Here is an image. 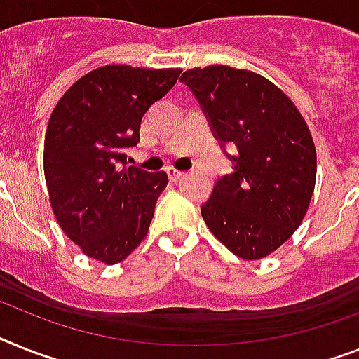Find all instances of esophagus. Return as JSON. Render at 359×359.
Masks as SVG:
<instances>
[{
    "label": "esophagus",
    "mask_w": 359,
    "mask_h": 359,
    "mask_svg": "<svg viewBox=\"0 0 359 359\" xmlns=\"http://www.w3.org/2000/svg\"><path fill=\"white\" fill-rule=\"evenodd\" d=\"M167 174H168V177L172 180V182H177L180 177L185 176V172H182V170H177V168H174V167H168Z\"/></svg>",
    "instance_id": "obj_1"
}]
</instances>
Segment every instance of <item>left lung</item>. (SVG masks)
Returning <instances> with one entry per match:
<instances>
[{"instance_id":"left-lung-1","label":"left lung","mask_w":359,"mask_h":359,"mask_svg":"<svg viewBox=\"0 0 359 359\" xmlns=\"http://www.w3.org/2000/svg\"><path fill=\"white\" fill-rule=\"evenodd\" d=\"M215 135L233 143L235 170L215 183L201 205L207 227L231 253L259 260L295 233L312 200L318 154L306 121L266 76L231 66L182 75Z\"/></svg>"}]
</instances>
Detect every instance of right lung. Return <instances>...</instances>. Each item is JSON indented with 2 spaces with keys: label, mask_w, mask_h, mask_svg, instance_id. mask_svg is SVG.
Segmentation results:
<instances>
[{
  "label": "right lung",
  "mask_w": 359,
  "mask_h": 359,
  "mask_svg": "<svg viewBox=\"0 0 359 359\" xmlns=\"http://www.w3.org/2000/svg\"><path fill=\"white\" fill-rule=\"evenodd\" d=\"M182 69L124 64L80 76L55 106L43 143V174L58 226L90 259L123 262L144 240L165 172L126 167L148 108Z\"/></svg>",
  "instance_id": "1"
}]
</instances>
